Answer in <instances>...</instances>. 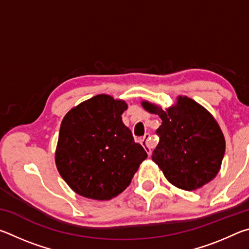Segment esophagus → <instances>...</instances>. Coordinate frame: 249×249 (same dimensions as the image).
I'll return each mask as SVG.
<instances>
[{
    "instance_id": "obj_1",
    "label": "esophagus",
    "mask_w": 249,
    "mask_h": 249,
    "mask_svg": "<svg viewBox=\"0 0 249 249\" xmlns=\"http://www.w3.org/2000/svg\"><path fill=\"white\" fill-rule=\"evenodd\" d=\"M138 142H140L141 144L144 146V148L147 151V154H148V156H150L151 151H153V147H154V142L150 140V135L145 134L142 137L138 138Z\"/></svg>"
}]
</instances>
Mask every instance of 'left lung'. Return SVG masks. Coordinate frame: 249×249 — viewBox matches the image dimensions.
Instances as JSON below:
<instances>
[{
    "label": "left lung",
    "instance_id": "1",
    "mask_svg": "<svg viewBox=\"0 0 249 249\" xmlns=\"http://www.w3.org/2000/svg\"><path fill=\"white\" fill-rule=\"evenodd\" d=\"M142 105L162 121L156 130L160 141L151 158L171 184L192 191L215 178L225 154V140L208 109L188 96H178L167 109L148 101Z\"/></svg>",
    "mask_w": 249,
    "mask_h": 249
}]
</instances>
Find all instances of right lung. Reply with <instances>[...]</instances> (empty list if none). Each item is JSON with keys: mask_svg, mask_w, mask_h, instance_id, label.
Listing matches in <instances>:
<instances>
[{"mask_svg": "<svg viewBox=\"0 0 249 249\" xmlns=\"http://www.w3.org/2000/svg\"><path fill=\"white\" fill-rule=\"evenodd\" d=\"M126 109L125 101L99 94L65 115L54 160L62 179L78 195L111 200L128 187L147 158L122 121Z\"/></svg>", "mask_w": 249, "mask_h": 249, "instance_id": "add662e5", "label": "right lung"}]
</instances>
